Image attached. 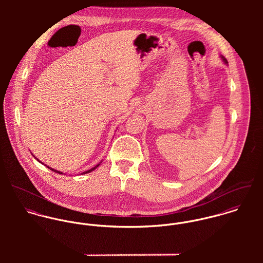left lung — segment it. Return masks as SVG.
<instances>
[{"label":"left lung","mask_w":263,"mask_h":263,"mask_svg":"<svg viewBox=\"0 0 263 263\" xmlns=\"http://www.w3.org/2000/svg\"><path fill=\"white\" fill-rule=\"evenodd\" d=\"M222 59H223V61L225 62V63H227V60H226L225 58L224 57H222Z\"/></svg>","instance_id":"1"}]
</instances>
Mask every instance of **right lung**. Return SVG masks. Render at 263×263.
I'll return each mask as SVG.
<instances>
[{
    "mask_svg": "<svg viewBox=\"0 0 263 263\" xmlns=\"http://www.w3.org/2000/svg\"><path fill=\"white\" fill-rule=\"evenodd\" d=\"M98 166H99V164H98V165H97V166H95V167H94V168H92V169H90V170H88V171H85V172H83V173H82V174H86V173H89V172H91V171H93V170H94V169H96V168H97V167H98ZM47 167H48V166H47ZM48 168H49V167H48ZM49 169H50V170H52V171H54V172H57V173H60V174H63V173H62V172H60V171H57V170H54V169H51V168H49Z\"/></svg>",
    "mask_w": 263,
    "mask_h": 263,
    "instance_id": "right-lung-1",
    "label": "right lung"
}]
</instances>
